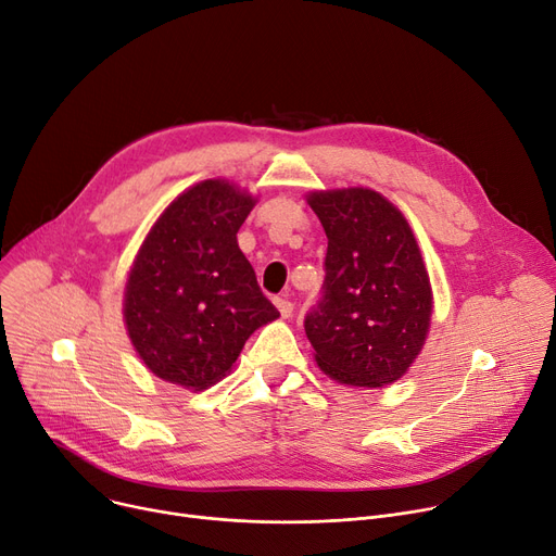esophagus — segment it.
Segmentation results:
<instances>
[{"label":"esophagus","instance_id":"obj_1","mask_svg":"<svg viewBox=\"0 0 556 556\" xmlns=\"http://www.w3.org/2000/svg\"><path fill=\"white\" fill-rule=\"evenodd\" d=\"M275 304H277V308H279V313H281V317H290L293 315V302L288 300V295H279V298H275Z\"/></svg>","mask_w":556,"mask_h":556}]
</instances>
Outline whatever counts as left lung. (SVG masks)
Here are the masks:
<instances>
[{"mask_svg": "<svg viewBox=\"0 0 556 556\" xmlns=\"http://www.w3.org/2000/svg\"><path fill=\"white\" fill-rule=\"evenodd\" d=\"M329 248L323 295L304 317L315 361L344 386L394 383L421 352L430 281L410 225L381 193L308 195Z\"/></svg>", "mask_w": 556, "mask_h": 556, "instance_id": "obj_1", "label": "left lung"}]
</instances>
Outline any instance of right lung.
I'll use <instances>...</instances> for the list:
<instances>
[{"label":"right lung","mask_w":556,"mask_h":556,"mask_svg":"<svg viewBox=\"0 0 556 556\" xmlns=\"http://www.w3.org/2000/svg\"><path fill=\"white\" fill-rule=\"evenodd\" d=\"M252 207L229 182L204 180L168 204L137 254L126 327L139 358L168 383L214 386L245 340L279 317L237 243Z\"/></svg>","instance_id":"right-lung-1"}]
</instances>
